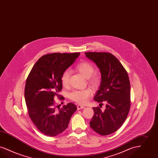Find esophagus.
Here are the masks:
<instances>
[{
    "instance_id": "obj_1",
    "label": "esophagus",
    "mask_w": 158,
    "mask_h": 158,
    "mask_svg": "<svg viewBox=\"0 0 158 158\" xmlns=\"http://www.w3.org/2000/svg\"><path fill=\"white\" fill-rule=\"evenodd\" d=\"M84 106H82V105H77V110H80V109H84L85 108Z\"/></svg>"
}]
</instances>
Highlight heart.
I'll use <instances>...</instances> for the list:
<instances>
[{
  "label": "heart",
  "mask_w": 158,
  "mask_h": 158,
  "mask_svg": "<svg viewBox=\"0 0 158 158\" xmlns=\"http://www.w3.org/2000/svg\"><path fill=\"white\" fill-rule=\"evenodd\" d=\"M76 69L86 78H89V83L95 88L99 86L101 79L99 76H92L95 71L94 66L90 63L87 62H83L79 63L76 66ZM70 71L66 70L64 71L61 76L62 85L64 87H67L69 82ZM92 95V91L91 89L87 88L82 90H77L70 92L69 94V98L73 101L76 102L79 104L83 105L87 103L89 99Z\"/></svg>",
  "instance_id": "b5f03b06"
}]
</instances>
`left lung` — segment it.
Here are the masks:
<instances>
[{"mask_svg": "<svg viewBox=\"0 0 158 158\" xmlns=\"http://www.w3.org/2000/svg\"><path fill=\"white\" fill-rule=\"evenodd\" d=\"M86 57L96 64L101 82L94 96L99 103L106 102V109L93 107L90 127L101 135L116 132L126 120L131 106V85L127 73L119 60L110 53L86 52ZM102 104V103H101Z\"/></svg>", "mask_w": 158, "mask_h": 158, "instance_id": "1", "label": "left lung"}]
</instances>
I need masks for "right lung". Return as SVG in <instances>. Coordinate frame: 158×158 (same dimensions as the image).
<instances>
[{"mask_svg": "<svg viewBox=\"0 0 158 158\" xmlns=\"http://www.w3.org/2000/svg\"><path fill=\"white\" fill-rule=\"evenodd\" d=\"M79 55L80 53L45 55L39 59L27 78L25 98L29 117L39 131L46 136H55L63 132L77 109L72 103L57 109L54 97L59 96L58 93L62 89V73ZM60 99L64 100L62 96Z\"/></svg>", "mask_w": 158, "mask_h": 158, "instance_id": "1", "label": "right lung"}]
</instances>
